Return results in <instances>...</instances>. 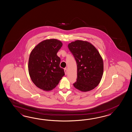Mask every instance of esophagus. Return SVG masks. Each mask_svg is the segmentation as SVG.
Returning <instances> with one entry per match:
<instances>
[{"instance_id": "1", "label": "esophagus", "mask_w": 132, "mask_h": 132, "mask_svg": "<svg viewBox=\"0 0 132 132\" xmlns=\"http://www.w3.org/2000/svg\"><path fill=\"white\" fill-rule=\"evenodd\" d=\"M64 73H65V74H67V72H68V70H67V68H64Z\"/></svg>"}]
</instances>
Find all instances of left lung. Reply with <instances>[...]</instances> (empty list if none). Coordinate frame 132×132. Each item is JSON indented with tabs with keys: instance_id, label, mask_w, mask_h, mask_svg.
Masks as SVG:
<instances>
[{
	"instance_id": "left-lung-1",
	"label": "left lung",
	"mask_w": 132,
	"mask_h": 132,
	"mask_svg": "<svg viewBox=\"0 0 132 132\" xmlns=\"http://www.w3.org/2000/svg\"><path fill=\"white\" fill-rule=\"evenodd\" d=\"M77 64V81L75 88L82 91L91 90L102 79L103 62L98 50L90 43L77 40L68 45Z\"/></svg>"
}]
</instances>
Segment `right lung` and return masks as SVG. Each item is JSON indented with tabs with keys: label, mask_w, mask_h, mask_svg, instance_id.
Wrapping results in <instances>:
<instances>
[{
	"label": "right lung",
	"mask_w": 132,
	"mask_h": 132,
	"mask_svg": "<svg viewBox=\"0 0 132 132\" xmlns=\"http://www.w3.org/2000/svg\"><path fill=\"white\" fill-rule=\"evenodd\" d=\"M62 45L56 39L46 40L37 45L30 53L29 73L38 88L45 91L51 90L64 76V70L59 65L61 59L57 55Z\"/></svg>",
	"instance_id": "right-lung-1"
}]
</instances>
